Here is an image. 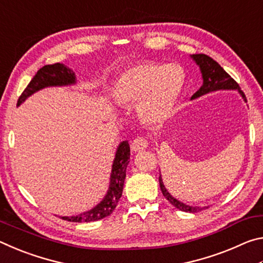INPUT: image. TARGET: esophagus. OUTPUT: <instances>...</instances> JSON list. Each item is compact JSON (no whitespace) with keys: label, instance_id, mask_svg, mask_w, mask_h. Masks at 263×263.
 I'll return each instance as SVG.
<instances>
[{"label":"esophagus","instance_id":"34e87169","mask_svg":"<svg viewBox=\"0 0 263 263\" xmlns=\"http://www.w3.org/2000/svg\"><path fill=\"white\" fill-rule=\"evenodd\" d=\"M147 146H148V141L146 140L144 137H138L132 141L131 148L132 151H135V152H140V151H144L147 148Z\"/></svg>","mask_w":263,"mask_h":263}]
</instances>
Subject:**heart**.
Listing matches in <instances>:
<instances>
[{"label": "heart", "mask_w": 263, "mask_h": 263, "mask_svg": "<svg viewBox=\"0 0 263 263\" xmlns=\"http://www.w3.org/2000/svg\"><path fill=\"white\" fill-rule=\"evenodd\" d=\"M185 84L180 65L141 62L124 70L116 82V99L124 105H139L145 123H167L179 104Z\"/></svg>", "instance_id": "1"}]
</instances>
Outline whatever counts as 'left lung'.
<instances>
[{"label":"left lung","instance_id":"1","mask_svg":"<svg viewBox=\"0 0 263 263\" xmlns=\"http://www.w3.org/2000/svg\"><path fill=\"white\" fill-rule=\"evenodd\" d=\"M190 57L191 59L196 62V65L199 67V70H201L202 78H203L202 87L199 88L193 96H191V100H196L203 95L209 94V92H213L218 90H237L240 94V96L242 97V100L247 103L246 96H245L242 90L240 89L239 84L225 72L224 68H222L217 61H215L212 58L205 54H193ZM159 183H160V189L162 191V195L168 199V202L181 211L194 213V212L202 211L204 209L208 208V206L188 205V204L176 199L174 196H172V194L167 190L166 185L163 184L161 174L159 176Z\"/></svg>","mask_w":263,"mask_h":263}]
</instances>
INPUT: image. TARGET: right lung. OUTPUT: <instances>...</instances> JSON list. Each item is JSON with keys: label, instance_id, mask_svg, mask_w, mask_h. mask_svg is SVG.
<instances>
[{"label": "right lung", "instance_id": "add662e5", "mask_svg": "<svg viewBox=\"0 0 263 263\" xmlns=\"http://www.w3.org/2000/svg\"><path fill=\"white\" fill-rule=\"evenodd\" d=\"M77 83V77L72 69L64 64L46 65L38 70L31 82L25 88L23 94L20 96L17 106H20L25 100L34 92L47 87H66ZM130 162V145L127 140L122 141L116 149V155L111 168L109 189L103 199L90 210L80 213L77 216L60 217L64 220L73 222L96 221L110 216L117 206L119 198L122 197L124 181L126 177V167Z\"/></svg>", "mask_w": 263, "mask_h": 263}]
</instances>
